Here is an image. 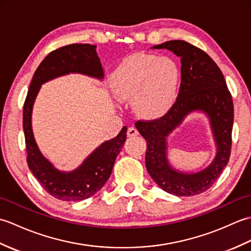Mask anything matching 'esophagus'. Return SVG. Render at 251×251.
I'll use <instances>...</instances> for the list:
<instances>
[{
	"label": "esophagus",
	"instance_id": "esophagus-1",
	"mask_svg": "<svg viewBox=\"0 0 251 251\" xmlns=\"http://www.w3.org/2000/svg\"><path fill=\"white\" fill-rule=\"evenodd\" d=\"M138 134H139V131H138V129L136 128V127H134V126L129 127L128 130H127V136L130 137V138L138 136Z\"/></svg>",
	"mask_w": 251,
	"mask_h": 251
}]
</instances>
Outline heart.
<instances>
[{
    "label": "heart",
    "instance_id": "1",
    "mask_svg": "<svg viewBox=\"0 0 251 251\" xmlns=\"http://www.w3.org/2000/svg\"><path fill=\"white\" fill-rule=\"evenodd\" d=\"M180 79V68L173 58L139 52L115 68L110 83L115 96L132 100L140 115L157 117L175 102Z\"/></svg>",
    "mask_w": 251,
    "mask_h": 251
}]
</instances>
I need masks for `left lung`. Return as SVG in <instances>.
Wrapping results in <instances>:
<instances>
[{
	"label": "left lung",
	"instance_id": "1",
	"mask_svg": "<svg viewBox=\"0 0 251 251\" xmlns=\"http://www.w3.org/2000/svg\"><path fill=\"white\" fill-rule=\"evenodd\" d=\"M168 50L181 58L178 97L166 114L152 121H137L136 127L147 140L146 167L159 188L177 196H193L215 183L228 163L232 147L234 108L225 76L204 50L185 41L174 40L153 46ZM193 110H201L211 121L217 145L209 167L194 174L174 170L167 159L166 138Z\"/></svg>",
	"mask_w": 251,
	"mask_h": 251
}]
</instances>
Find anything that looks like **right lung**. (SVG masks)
<instances>
[{
    "label": "right lung",
    "instance_id": "1",
    "mask_svg": "<svg viewBox=\"0 0 251 251\" xmlns=\"http://www.w3.org/2000/svg\"><path fill=\"white\" fill-rule=\"evenodd\" d=\"M69 73H81L98 79L103 78V69L96 52V45H67L52 50L44 58L32 77L24 104L23 126L26 163L34 177L47 193L56 199L79 201L97 193L110 178L115 158L126 140L127 127H123L115 138L96 149L73 172H60L52 166L36 146L31 125L32 108L42 84Z\"/></svg>",
    "mask_w": 251,
    "mask_h": 251
}]
</instances>
